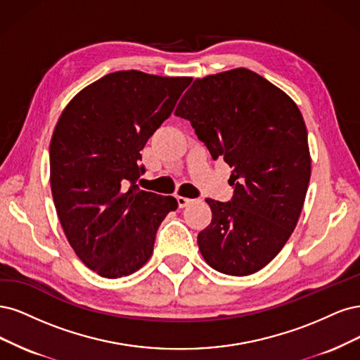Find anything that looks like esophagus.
Listing matches in <instances>:
<instances>
[{
  "instance_id": "34e87169",
  "label": "esophagus",
  "mask_w": 360,
  "mask_h": 360,
  "mask_svg": "<svg viewBox=\"0 0 360 360\" xmlns=\"http://www.w3.org/2000/svg\"><path fill=\"white\" fill-rule=\"evenodd\" d=\"M176 200H178L179 207H185V206H188V205H191L194 202L193 199H188V197H182V195L176 197Z\"/></svg>"
}]
</instances>
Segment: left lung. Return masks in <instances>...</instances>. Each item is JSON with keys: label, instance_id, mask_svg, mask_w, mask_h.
Wrapping results in <instances>:
<instances>
[{"label": "left lung", "instance_id": "8db88e82", "mask_svg": "<svg viewBox=\"0 0 360 360\" xmlns=\"http://www.w3.org/2000/svg\"><path fill=\"white\" fill-rule=\"evenodd\" d=\"M175 115L231 167L233 199H206L212 221L197 236L205 262L226 275L260 271L304 207L311 155L302 113L283 89L239 67L195 79Z\"/></svg>", "mask_w": 360, "mask_h": 360}]
</instances>
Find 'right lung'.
<instances>
[{"instance_id":"add662e5","label":"right lung","mask_w":360,"mask_h":360,"mask_svg":"<svg viewBox=\"0 0 360 360\" xmlns=\"http://www.w3.org/2000/svg\"><path fill=\"white\" fill-rule=\"evenodd\" d=\"M191 77L139 70L103 76L70 100L51 139V190L76 256L104 278L139 271L178 202L139 190L141 150Z\"/></svg>"}]
</instances>
